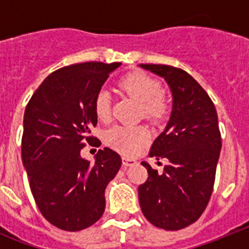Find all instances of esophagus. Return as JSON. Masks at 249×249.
<instances>
[{
  "label": "esophagus",
  "instance_id": "esophagus-1",
  "mask_svg": "<svg viewBox=\"0 0 249 249\" xmlns=\"http://www.w3.org/2000/svg\"><path fill=\"white\" fill-rule=\"evenodd\" d=\"M122 163L124 167H131V166H133V164H136V160H132V158H128V157H123Z\"/></svg>",
  "mask_w": 249,
  "mask_h": 249
}]
</instances>
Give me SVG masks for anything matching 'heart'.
Masks as SVG:
<instances>
[{
  "label": "heart",
  "instance_id": "b5f03b06",
  "mask_svg": "<svg viewBox=\"0 0 249 249\" xmlns=\"http://www.w3.org/2000/svg\"><path fill=\"white\" fill-rule=\"evenodd\" d=\"M123 89L141 106L144 118L151 121L163 120L168 113V102L162 96L160 82L143 72H132L122 77L118 83ZM94 113L102 122L111 116L109 93L101 89L94 98ZM149 138V132L142 126H114L106 132V143L123 155L131 156L140 151Z\"/></svg>",
  "mask_w": 249,
  "mask_h": 249
}]
</instances>
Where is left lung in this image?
<instances>
[{
    "instance_id": "8db88e82",
    "label": "left lung",
    "mask_w": 249,
    "mask_h": 249,
    "mask_svg": "<svg viewBox=\"0 0 249 249\" xmlns=\"http://www.w3.org/2000/svg\"><path fill=\"white\" fill-rule=\"evenodd\" d=\"M140 66L163 77L173 98L168 123L149 152L168 163L158 173L142 162L148 178L138 187L140 206L153 226L178 231L201 217L212 195L222 148L217 111L201 85L181 68Z\"/></svg>"
}]
</instances>
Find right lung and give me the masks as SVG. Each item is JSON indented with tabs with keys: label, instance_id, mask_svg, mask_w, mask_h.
Returning <instances> with one entry per match:
<instances>
[{
	"label": "right lung",
	"instance_id": "add662e5",
	"mask_svg": "<svg viewBox=\"0 0 249 249\" xmlns=\"http://www.w3.org/2000/svg\"><path fill=\"white\" fill-rule=\"evenodd\" d=\"M121 63L85 62L52 72L39 85L23 117L22 162L38 210L51 224L70 232L89 228L105 212V190L122 164L105 147L93 163L81 157L97 124L94 98Z\"/></svg>",
	"mask_w": 249,
	"mask_h": 249
}]
</instances>
